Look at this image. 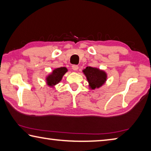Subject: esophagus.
<instances>
[{"label": "esophagus", "mask_w": 151, "mask_h": 151, "mask_svg": "<svg viewBox=\"0 0 151 151\" xmlns=\"http://www.w3.org/2000/svg\"><path fill=\"white\" fill-rule=\"evenodd\" d=\"M72 68H73L74 70L76 71V70L78 69V65H74L72 66Z\"/></svg>", "instance_id": "obj_1"}]
</instances>
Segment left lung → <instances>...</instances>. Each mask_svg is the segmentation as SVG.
<instances>
[{"mask_svg":"<svg viewBox=\"0 0 151 151\" xmlns=\"http://www.w3.org/2000/svg\"><path fill=\"white\" fill-rule=\"evenodd\" d=\"M83 73L92 89L101 87L106 81V73L103 70H99V68L87 66L83 70Z\"/></svg>","mask_w":151,"mask_h":151,"instance_id":"8db88e82","label":"left lung"}]
</instances>
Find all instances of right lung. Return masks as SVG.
<instances>
[{"label": "right lung", "instance_id": "obj_1", "mask_svg": "<svg viewBox=\"0 0 151 151\" xmlns=\"http://www.w3.org/2000/svg\"><path fill=\"white\" fill-rule=\"evenodd\" d=\"M67 72V68L66 67L57 68L52 71L50 75L47 77V82L48 86H52L57 85L62 79L63 75Z\"/></svg>", "mask_w": 151, "mask_h": 151}]
</instances>
